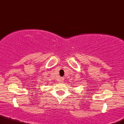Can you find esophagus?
<instances>
[{"instance_id": "34e87169", "label": "esophagus", "mask_w": 124, "mask_h": 124, "mask_svg": "<svg viewBox=\"0 0 124 124\" xmlns=\"http://www.w3.org/2000/svg\"><path fill=\"white\" fill-rule=\"evenodd\" d=\"M63 80H63V78H61L60 79V81H61V82H63Z\"/></svg>"}]
</instances>
